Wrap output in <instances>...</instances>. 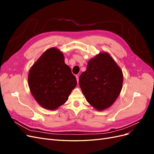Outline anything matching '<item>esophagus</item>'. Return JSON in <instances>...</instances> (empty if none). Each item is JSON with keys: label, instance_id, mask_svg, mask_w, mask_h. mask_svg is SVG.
I'll list each match as a JSON object with an SVG mask.
<instances>
[{"label": "esophagus", "instance_id": "34e87169", "mask_svg": "<svg viewBox=\"0 0 154 154\" xmlns=\"http://www.w3.org/2000/svg\"><path fill=\"white\" fill-rule=\"evenodd\" d=\"M76 80H77V82L78 83L79 82V76L78 75L76 76Z\"/></svg>", "mask_w": 154, "mask_h": 154}]
</instances>
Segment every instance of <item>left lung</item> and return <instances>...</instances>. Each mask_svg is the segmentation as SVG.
Masks as SVG:
<instances>
[{
    "label": "left lung",
    "instance_id": "left-lung-1",
    "mask_svg": "<svg viewBox=\"0 0 154 154\" xmlns=\"http://www.w3.org/2000/svg\"><path fill=\"white\" fill-rule=\"evenodd\" d=\"M123 72L106 53L90 60L79 79V85L87 101L97 110L113 104L122 91Z\"/></svg>",
    "mask_w": 154,
    "mask_h": 154
}]
</instances>
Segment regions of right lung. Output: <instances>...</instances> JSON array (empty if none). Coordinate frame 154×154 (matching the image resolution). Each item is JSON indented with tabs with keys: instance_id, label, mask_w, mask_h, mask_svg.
<instances>
[{
	"instance_id": "1",
	"label": "right lung",
	"mask_w": 154,
	"mask_h": 154,
	"mask_svg": "<svg viewBox=\"0 0 154 154\" xmlns=\"http://www.w3.org/2000/svg\"><path fill=\"white\" fill-rule=\"evenodd\" d=\"M28 85L35 100L45 109H57L68 100L77 85L63 53L56 48L44 52L31 68Z\"/></svg>"
}]
</instances>
